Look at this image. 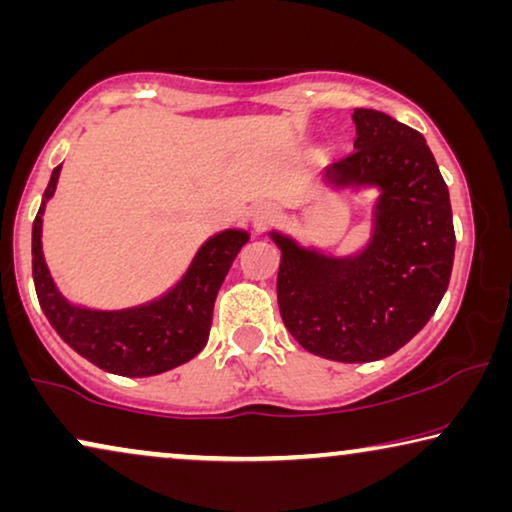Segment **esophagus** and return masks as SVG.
<instances>
[{"instance_id": "esophagus-1", "label": "esophagus", "mask_w": 512, "mask_h": 512, "mask_svg": "<svg viewBox=\"0 0 512 512\" xmlns=\"http://www.w3.org/2000/svg\"><path fill=\"white\" fill-rule=\"evenodd\" d=\"M277 216H279V212L272 202H261V205L254 209V214H251V223H254L256 233H263L270 223H275Z\"/></svg>"}]
</instances>
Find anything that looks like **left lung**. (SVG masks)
I'll return each instance as SVG.
<instances>
[{
  "instance_id": "left-lung-1",
  "label": "left lung",
  "mask_w": 512,
  "mask_h": 512,
  "mask_svg": "<svg viewBox=\"0 0 512 512\" xmlns=\"http://www.w3.org/2000/svg\"><path fill=\"white\" fill-rule=\"evenodd\" d=\"M354 153L324 179L354 193L375 188L368 240L352 254L270 230L282 251L277 303L300 347L340 363L380 361L433 317L450 284L454 226L447 184L417 130L382 111L354 109Z\"/></svg>"
}]
</instances>
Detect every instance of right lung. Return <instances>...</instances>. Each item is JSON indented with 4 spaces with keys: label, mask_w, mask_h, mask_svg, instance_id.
<instances>
[{
    "label": "right lung",
    "mask_w": 512,
    "mask_h": 512,
    "mask_svg": "<svg viewBox=\"0 0 512 512\" xmlns=\"http://www.w3.org/2000/svg\"><path fill=\"white\" fill-rule=\"evenodd\" d=\"M62 165L51 174L32 223V277L41 310L55 333L107 373L151 377L191 361L202 352L212 328L214 300L230 265L249 242V230L226 228L207 237L184 275L158 298L121 310H97L62 296L48 270L41 230L48 200L58 188Z\"/></svg>",
    "instance_id": "obj_1"
}]
</instances>
